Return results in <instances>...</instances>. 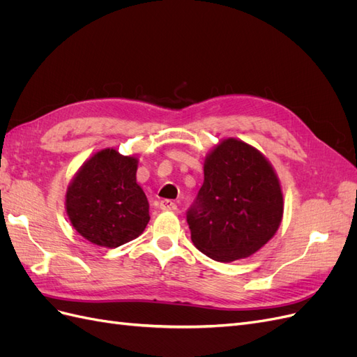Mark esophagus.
Listing matches in <instances>:
<instances>
[{
	"instance_id": "obj_1",
	"label": "esophagus",
	"mask_w": 357,
	"mask_h": 357,
	"mask_svg": "<svg viewBox=\"0 0 357 357\" xmlns=\"http://www.w3.org/2000/svg\"><path fill=\"white\" fill-rule=\"evenodd\" d=\"M159 207L164 211H174V210H177V204L171 199H164V201H160Z\"/></svg>"
}]
</instances>
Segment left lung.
<instances>
[{
    "instance_id": "8db88e82",
    "label": "left lung",
    "mask_w": 357,
    "mask_h": 357,
    "mask_svg": "<svg viewBox=\"0 0 357 357\" xmlns=\"http://www.w3.org/2000/svg\"><path fill=\"white\" fill-rule=\"evenodd\" d=\"M277 172L259 150L225 138L204 160V183L188 211L192 243L218 262L255 255L283 219Z\"/></svg>"
}]
</instances>
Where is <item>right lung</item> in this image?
I'll list each match as a JSON object with an SVG mask.
<instances>
[{
    "label": "right lung",
    "mask_w": 357,
    "mask_h": 357,
    "mask_svg": "<svg viewBox=\"0 0 357 357\" xmlns=\"http://www.w3.org/2000/svg\"><path fill=\"white\" fill-rule=\"evenodd\" d=\"M138 158L116 149L93 153L75 172L66 193L67 215L83 238L114 248L142 235L149 201L137 183Z\"/></svg>",
    "instance_id": "right-lung-1"
}]
</instances>
